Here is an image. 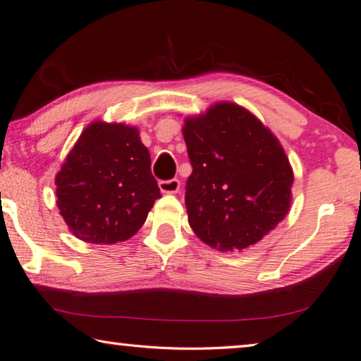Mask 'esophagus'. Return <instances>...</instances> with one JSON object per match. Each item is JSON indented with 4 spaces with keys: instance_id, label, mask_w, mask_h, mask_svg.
<instances>
[{
    "instance_id": "obj_1",
    "label": "esophagus",
    "mask_w": 361,
    "mask_h": 361,
    "mask_svg": "<svg viewBox=\"0 0 361 361\" xmlns=\"http://www.w3.org/2000/svg\"><path fill=\"white\" fill-rule=\"evenodd\" d=\"M159 189L164 194H175L180 191V180L172 178V180H161L159 181Z\"/></svg>"
}]
</instances>
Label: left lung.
Masks as SVG:
<instances>
[{
    "mask_svg": "<svg viewBox=\"0 0 361 361\" xmlns=\"http://www.w3.org/2000/svg\"><path fill=\"white\" fill-rule=\"evenodd\" d=\"M192 173L185 204L207 245L231 252L259 242L290 210L293 170L259 119L235 103H216L183 127Z\"/></svg>",
    "mask_w": 361,
    "mask_h": 361,
    "instance_id": "8db88e82",
    "label": "left lung"
}]
</instances>
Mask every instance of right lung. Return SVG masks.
Returning <instances> with one entry per match:
<instances>
[{"instance_id":"1","label":"right lung","mask_w":361,"mask_h":361,"mask_svg":"<svg viewBox=\"0 0 361 361\" xmlns=\"http://www.w3.org/2000/svg\"><path fill=\"white\" fill-rule=\"evenodd\" d=\"M56 185L68 229L78 239L103 245L130 239L161 197L138 130L100 121L81 133Z\"/></svg>"}]
</instances>
